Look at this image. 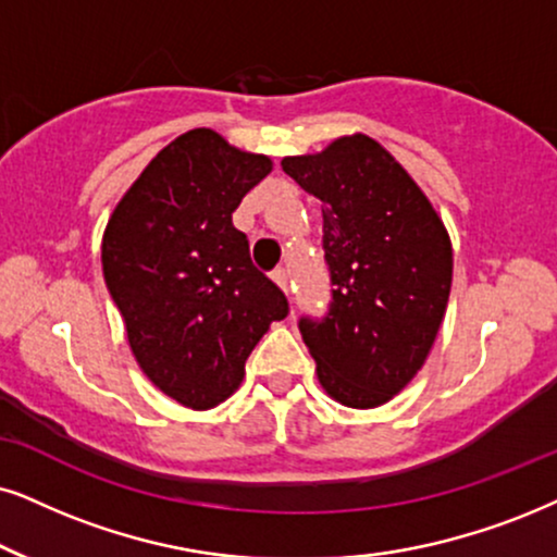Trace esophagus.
I'll return each instance as SVG.
<instances>
[{"instance_id":"34e87169","label":"esophagus","mask_w":557,"mask_h":557,"mask_svg":"<svg viewBox=\"0 0 557 557\" xmlns=\"http://www.w3.org/2000/svg\"><path fill=\"white\" fill-rule=\"evenodd\" d=\"M272 280L283 287V293H290V274H287L285 267H277V270L272 272Z\"/></svg>"}]
</instances>
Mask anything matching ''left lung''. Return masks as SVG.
<instances>
[{
  "mask_svg": "<svg viewBox=\"0 0 557 557\" xmlns=\"http://www.w3.org/2000/svg\"><path fill=\"white\" fill-rule=\"evenodd\" d=\"M285 174L323 202L331 302L300 319L319 383L349 408H375L411 383L445 319L453 287L449 234L377 140L342 136L321 153L285 157Z\"/></svg>",
  "mask_w": 557,
  "mask_h": 557,
  "instance_id": "obj_1",
  "label": "left lung"
}]
</instances>
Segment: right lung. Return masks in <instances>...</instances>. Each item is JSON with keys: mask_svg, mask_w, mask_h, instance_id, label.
<instances>
[{"mask_svg": "<svg viewBox=\"0 0 557 557\" xmlns=\"http://www.w3.org/2000/svg\"><path fill=\"white\" fill-rule=\"evenodd\" d=\"M272 159L210 128L164 146L112 210L102 274L138 368L164 396L206 411L244 380V364L287 298L251 264L234 210Z\"/></svg>", "mask_w": 557, "mask_h": 557, "instance_id": "right-lung-1", "label": "right lung"}]
</instances>
